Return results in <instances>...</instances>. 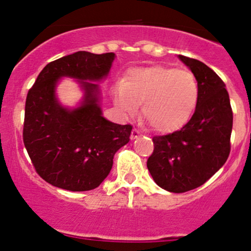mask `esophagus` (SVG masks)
Returning a JSON list of instances; mask_svg holds the SVG:
<instances>
[{
    "label": "esophagus",
    "instance_id": "34e87169",
    "mask_svg": "<svg viewBox=\"0 0 251 251\" xmlns=\"http://www.w3.org/2000/svg\"><path fill=\"white\" fill-rule=\"evenodd\" d=\"M139 131H138L137 128H133L132 129V133H131V139L132 140H134V139H137L138 137H139Z\"/></svg>",
    "mask_w": 251,
    "mask_h": 251
}]
</instances>
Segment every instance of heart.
<instances>
[{"instance_id":"heart-1","label":"heart","mask_w":251,"mask_h":251,"mask_svg":"<svg viewBox=\"0 0 251 251\" xmlns=\"http://www.w3.org/2000/svg\"><path fill=\"white\" fill-rule=\"evenodd\" d=\"M114 103L125 113H134L142 103V117L157 132L183 127L198 101L194 74L164 66L137 68L113 92Z\"/></svg>"}]
</instances>
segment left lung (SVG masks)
Listing matches in <instances>:
<instances>
[{
  "mask_svg": "<svg viewBox=\"0 0 251 251\" xmlns=\"http://www.w3.org/2000/svg\"><path fill=\"white\" fill-rule=\"evenodd\" d=\"M198 85V101L189 123L174 133L153 137L148 169L158 186L181 194L203 185L230 153L232 111L226 83L200 60L178 55Z\"/></svg>",
  "mask_w": 251,
  "mask_h": 251,
  "instance_id": "left-lung-1",
  "label": "left lung"
}]
</instances>
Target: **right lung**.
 Returning <instances> with one entry per match:
<instances>
[{"mask_svg": "<svg viewBox=\"0 0 251 251\" xmlns=\"http://www.w3.org/2000/svg\"><path fill=\"white\" fill-rule=\"evenodd\" d=\"M116 54L76 51L50 62L25 100L24 143L36 172L68 191L98 188L113 165L114 154L129 142L131 125L106 119L98 82L108 76ZM63 77L83 91L76 106L59 102L56 88Z\"/></svg>", "mask_w": 251, "mask_h": 251, "instance_id": "add662e5", "label": "right lung"}]
</instances>
